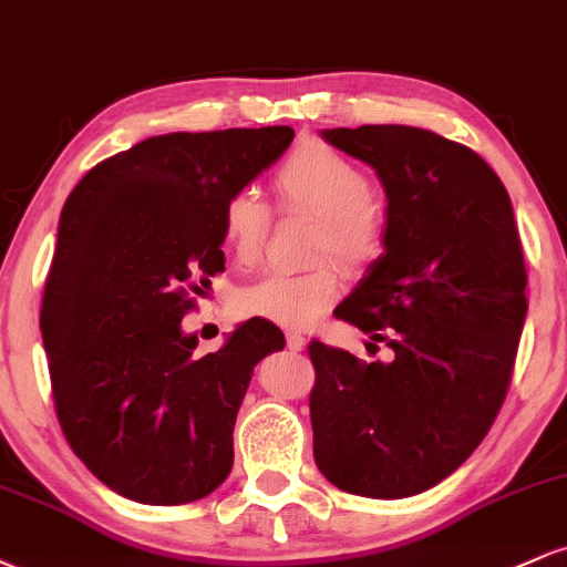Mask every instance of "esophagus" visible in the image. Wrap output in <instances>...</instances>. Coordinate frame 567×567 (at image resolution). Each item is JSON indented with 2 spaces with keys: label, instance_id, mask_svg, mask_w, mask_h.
Segmentation results:
<instances>
[{
  "label": "esophagus",
  "instance_id": "34e87169",
  "mask_svg": "<svg viewBox=\"0 0 567 567\" xmlns=\"http://www.w3.org/2000/svg\"><path fill=\"white\" fill-rule=\"evenodd\" d=\"M285 341H288L290 351H301L306 347V338L298 333V330H288V333H285Z\"/></svg>",
  "mask_w": 567,
  "mask_h": 567
}]
</instances>
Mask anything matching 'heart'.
<instances>
[{"instance_id": "b5f03b06", "label": "heart", "mask_w": 567, "mask_h": 567, "mask_svg": "<svg viewBox=\"0 0 567 567\" xmlns=\"http://www.w3.org/2000/svg\"><path fill=\"white\" fill-rule=\"evenodd\" d=\"M275 194L282 216L315 218L309 258L322 264L303 275L264 277L239 292L237 309L279 328H309L341 298L337 260L360 275L383 256L386 213L370 194L368 175L320 141L301 143L279 162ZM220 231L237 261L256 264L271 231V207L250 188L234 192L220 210Z\"/></svg>"}]
</instances>
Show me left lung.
<instances>
[{
	"mask_svg": "<svg viewBox=\"0 0 567 567\" xmlns=\"http://www.w3.org/2000/svg\"><path fill=\"white\" fill-rule=\"evenodd\" d=\"M322 135L386 188V250L336 317L394 360L309 343L315 461L354 496H415L470 458L509 392L528 315L519 231L501 178L464 143L402 125Z\"/></svg>",
	"mask_w": 567,
	"mask_h": 567,
	"instance_id": "obj_1",
	"label": "left lung"
}]
</instances>
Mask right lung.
<instances>
[{
    "instance_id": "1",
    "label": "right lung",
    "mask_w": 567,
    "mask_h": 567,
    "mask_svg": "<svg viewBox=\"0 0 567 567\" xmlns=\"http://www.w3.org/2000/svg\"><path fill=\"white\" fill-rule=\"evenodd\" d=\"M292 135L146 138L97 162L63 205L39 311L55 415L76 458L120 496L188 504L229 477L252 368L285 336L250 320L199 357L181 320L224 271V202Z\"/></svg>"
}]
</instances>
